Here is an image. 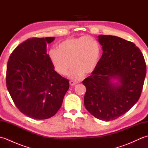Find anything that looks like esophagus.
I'll list each match as a JSON object with an SVG mask.
<instances>
[{"label": "esophagus", "mask_w": 148, "mask_h": 148, "mask_svg": "<svg viewBox=\"0 0 148 148\" xmlns=\"http://www.w3.org/2000/svg\"><path fill=\"white\" fill-rule=\"evenodd\" d=\"M70 84L71 86H74V85H76V84H77V81H72V80H71V81H70Z\"/></svg>", "instance_id": "34e87169"}]
</instances>
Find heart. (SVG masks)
Wrapping results in <instances>:
<instances>
[{"label": "heart", "mask_w": 148, "mask_h": 148, "mask_svg": "<svg viewBox=\"0 0 148 148\" xmlns=\"http://www.w3.org/2000/svg\"><path fill=\"white\" fill-rule=\"evenodd\" d=\"M101 51L100 43L94 37L81 36L63 40L57 49L50 50L48 56L56 72L62 76L67 73L71 64L69 76L77 80L95 70Z\"/></svg>", "instance_id": "heart-1"}]
</instances>
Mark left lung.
Masks as SVG:
<instances>
[{"label": "left lung", "instance_id": "8db88e82", "mask_svg": "<svg viewBox=\"0 0 148 148\" xmlns=\"http://www.w3.org/2000/svg\"><path fill=\"white\" fill-rule=\"evenodd\" d=\"M98 40L102 55L95 70L83 81L86 88L84 103L94 117L111 121L125 114L139 100L146 65L134 43L113 36L100 35ZM115 79L118 83H113Z\"/></svg>", "mask_w": 148, "mask_h": 148}]
</instances>
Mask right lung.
<instances>
[{"label": "right lung", "mask_w": 148, "mask_h": 148, "mask_svg": "<svg viewBox=\"0 0 148 148\" xmlns=\"http://www.w3.org/2000/svg\"><path fill=\"white\" fill-rule=\"evenodd\" d=\"M55 37L32 38L18 45L9 56L6 85L20 111L34 119H48L61 108L69 81L56 72L47 53Z\"/></svg>", "instance_id": "obj_1"}]
</instances>
